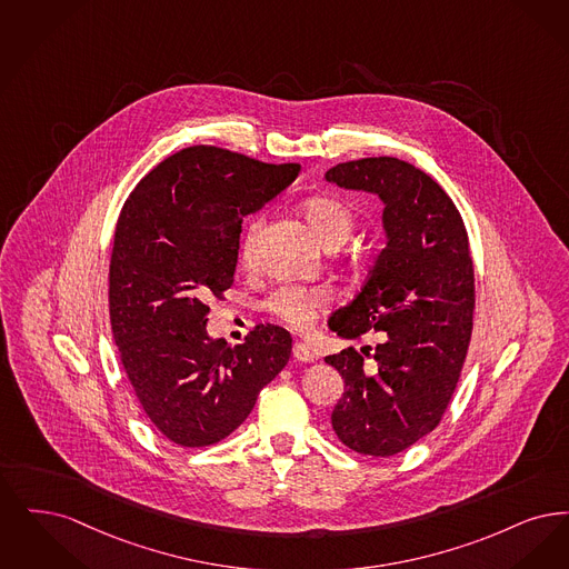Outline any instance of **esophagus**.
<instances>
[{
    "instance_id": "obj_1",
    "label": "esophagus",
    "mask_w": 569,
    "mask_h": 569,
    "mask_svg": "<svg viewBox=\"0 0 569 569\" xmlns=\"http://www.w3.org/2000/svg\"><path fill=\"white\" fill-rule=\"evenodd\" d=\"M293 357H296L297 361H301V363H310L315 359L312 350L306 347L303 342H293Z\"/></svg>"
}]
</instances>
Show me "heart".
Segmentation results:
<instances>
[{"mask_svg":"<svg viewBox=\"0 0 569 569\" xmlns=\"http://www.w3.org/2000/svg\"><path fill=\"white\" fill-rule=\"evenodd\" d=\"M299 210L308 222V227L312 229V233L317 236V240L329 250L342 247L352 236L357 224L355 210L345 199L333 198V196L322 193V196L303 199ZM259 227L261 221H254L248 229L247 240L242 247L244 261L252 259ZM329 306H331V296L327 289L299 287V284H280L263 301V308L272 317L293 327L297 331L310 329L329 310Z\"/></svg>","mask_w":569,"mask_h":569,"instance_id":"b5f03b06","label":"heart"}]
</instances>
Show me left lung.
Here are the masks:
<instances>
[{
    "label": "left lung",
    "instance_id": "left-lung-1",
    "mask_svg": "<svg viewBox=\"0 0 569 569\" xmlns=\"http://www.w3.org/2000/svg\"><path fill=\"white\" fill-rule=\"evenodd\" d=\"M325 178L382 199L389 238L363 289L329 321L348 340L380 331L373 352L325 357L345 380L331 425L350 450L393 457L440 425L461 378L476 301L470 240L445 189L408 161L368 157Z\"/></svg>",
    "mask_w": 569,
    "mask_h": 569
}]
</instances>
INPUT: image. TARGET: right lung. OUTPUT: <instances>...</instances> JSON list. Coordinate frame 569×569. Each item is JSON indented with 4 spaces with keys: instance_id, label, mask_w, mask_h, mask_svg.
<instances>
[{
    "instance_id": "right-lung-1",
    "label": "right lung",
    "mask_w": 569,
    "mask_h": 569,
    "mask_svg": "<svg viewBox=\"0 0 569 569\" xmlns=\"http://www.w3.org/2000/svg\"><path fill=\"white\" fill-rule=\"evenodd\" d=\"M217 147L178 150L129 193L108 273L112 336L129 385L170 442H221L291 357V333L254 325L242 345L210 340V297L233 287L242 221L296 180Z\"/></svg>"
}]
</instances>
